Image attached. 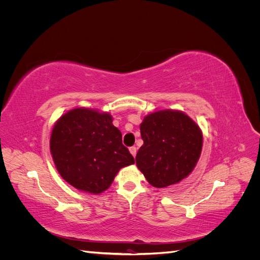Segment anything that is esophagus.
<instances>
[{
    "label": "esophagus",
    "instance_id": "obj_1",
    "mask_svg": "<svg viewBox=\"0 0 260 260\" xmlns=\"http://www.w3.org/2000/svg\"><path fill=\"white\" fill-rule=\"evenodd\" d=\"M129 151H130V153L132 154V156H133V157H136V155H137V147H136V146H132V147H130V148H129Z\"/></svg>",
    "mask_w": 260,
    "mask_h": 260
}]
</instances>
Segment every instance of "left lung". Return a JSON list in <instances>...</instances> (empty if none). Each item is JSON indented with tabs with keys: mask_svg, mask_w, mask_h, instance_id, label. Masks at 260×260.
<instances>
[{
	"mask_svg": "<svg viewBox=\"0 0 260 260\" xmlns=\"http://www.w3.org/2000/svg\"><path fill=\"white\" fill-rule=\"evenodd\" d=\"M140 130L144 143L136 161L149 184L166 187L191 174L201 156L203 135L190 117L172 109L158 111L144 118Z\"/></svg>",
	"mask_w": 260,
	"mask_h": 260,
	"instance_id": "obj_1",
	"label": "left lung"
}]
</instances>
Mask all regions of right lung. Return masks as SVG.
Wrapping results in <instances>:
<instances>
[{
	"instance_id": "add662e5",
	"label": "right lung",
	"mask_w": 260,
	"mask_h": 260,
	"mask_svg": "<svg viewBox=\"0 0 260 260\" xmlns=\"http://www.w3.org/2000/svg\"><path fill=\"white\" fill-rule=\"evenodd\" d=\"M121 139L111 114L75 108L55 123L50 148L62 179L78 190L100 194L120 168L135 164Z\"/></svg>"
}]
</instances>
